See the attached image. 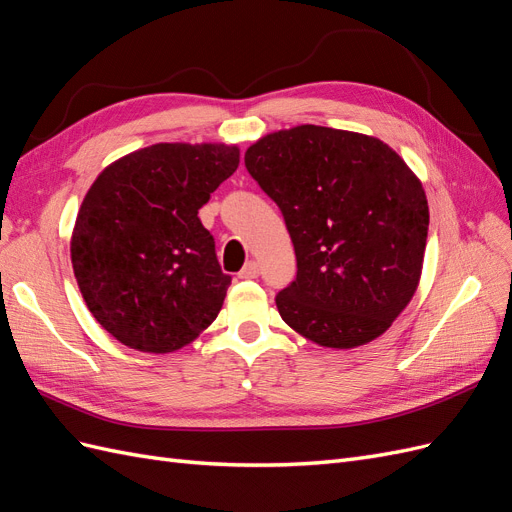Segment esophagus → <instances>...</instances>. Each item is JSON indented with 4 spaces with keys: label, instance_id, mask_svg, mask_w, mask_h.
<instances>
[{
    "label": "esophagus",
    "instance_id": "obj_1",
    "mask_svg": "<svg viewBox=\"0 0 512 512\" xmlns=\"http://www.w3.org/2000/svg\"><path fill=\"white\" fill-rule=\"evenodd\" d=\"M239 277L241 280H254V277H258V262H245V267L239 271Z\"/></svg>",
    "mask_w": 512,
    "mask_h": 512
}]
</instances>
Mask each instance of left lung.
<instances>
[{"label": "left lung", "mask_w": 512, "mask_h": 512, "mask_svg": "<svg viewBox=\"0 0 512 512\" xmlns=\"http://www.w3.org/2000/svg\"><path fill=\"white\" fill-rule=\"evenodd\" d=\"M245 168L297 254L275 297L282 320L327 348L380 337L410 303L427 243V198L406 162L374 136L297 126L260 138Z\"/></svg>", "instance_id": "left-lung-1"}]
</instances>
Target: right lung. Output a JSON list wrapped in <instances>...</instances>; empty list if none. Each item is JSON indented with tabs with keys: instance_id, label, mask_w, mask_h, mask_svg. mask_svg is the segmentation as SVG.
Segmentation results:
<instances>
[{
	"instance_id": "add662e5",
	"label": "right lung",
	"mask_w": 512,
	"mask_h": 512,
	"mask_svg": "<svg viewBox=\"0 0 512 512\" xmlns=\"http://www.w3.org/2000/svg\"><path fill=\"white\" fill-rule=\"evenodd\" d=\"M237 166V147L160 143L104 168L89 188L72 267L89 312L123 346L173 352L220 314L230 275L198 209Z\"/></svg>"
}]
</instances>
